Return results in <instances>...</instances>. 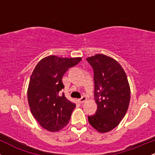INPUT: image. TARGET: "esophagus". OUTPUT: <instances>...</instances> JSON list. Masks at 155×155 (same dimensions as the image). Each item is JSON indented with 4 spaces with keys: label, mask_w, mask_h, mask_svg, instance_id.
<instances>
[{
    "label": "esophagus",
    "mask_w": 155,
    "mask_h": 155,
    "mask_svg": "<svg viewBox=\"0 0 155 155\" xmlns=\"http://www.w3.org/2000/svg\"><path fill=\"white\" fill-rule=\"evenodd\" d=\"M86 101H87V97H85V96H83V97H81V98L78 99V101H79V103H84Z\"/></svg>",
    "instance_id": "obj_1"
}]
</instances>
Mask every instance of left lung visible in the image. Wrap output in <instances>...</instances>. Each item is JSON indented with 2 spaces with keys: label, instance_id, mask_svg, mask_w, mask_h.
Returning <instances> with one entry per match:
<instances>
[{
  "label": "left lung",
  "instance_id": "1",
  "mask_svg": "<svg viewBox=\"0 0 155 155\" xmlns=\"http://www.w3.org/2000/svg\"><path fill=\"white\" fill-rule=\"evenodd\" d=\"M94 70L97 113L88 121L97 132H109L118 126L128 108L130 88L123 68L103 54L87 58Z\"/></svg>",
  "mask_w": 155,
  "mask_h": 155
}]
</instances>
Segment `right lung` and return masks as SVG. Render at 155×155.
<instances>
[{
  "instance_id": "obj_1",
  "label": "right lung",
  "mask_w": 155,
  "mask_h": 155,
  "mask_svg": "<svg viewBox=\"0 0 155 155\" xmlns=\"http://www.w3.org/2000/svg\"><path fill=\"white\" fill-rule=\"evenodd\" d=\"M81 58H60L49 55L38 62L30 79L28 101L33 117L43 128L57 132L67 125L76 104L60 91L64 87L62 78L70 67Z\"/></svg>"
}]
</instances>
